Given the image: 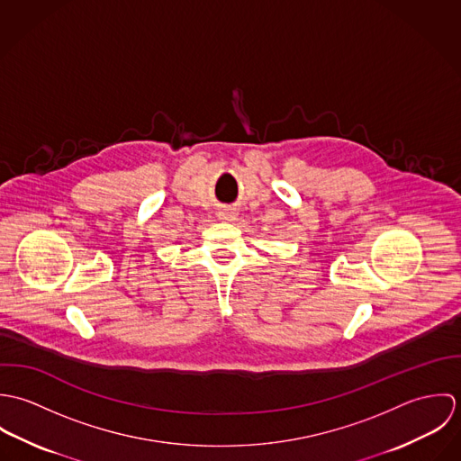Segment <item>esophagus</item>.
Instances as JSON below:
<instances>
[{"instance_id": "1", "label": "esophagus", "mask_w": 461, "mask_h": 461, "mask_svg": "<svg viewBox=\"0 0 461 461\" xmlns=\"http://www.w3.org/2000/svg\"><path fill=\"white\" fill-rule=\"evenodd\" d=\"M220 218H221V220H234V218H236V212H234L232 209H223V211L220 212Z\"/></svg>"}]
</instances>
